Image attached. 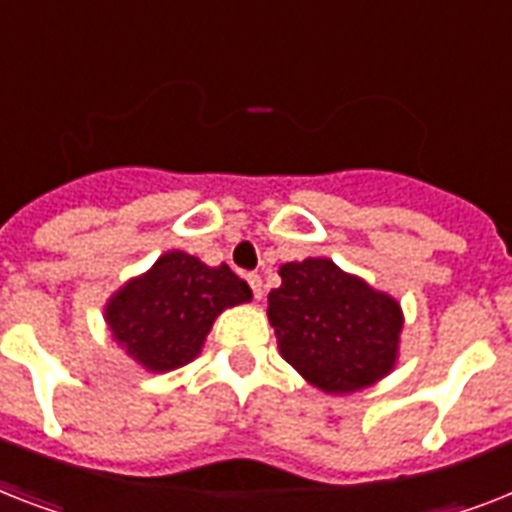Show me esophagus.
<instances>
[{"instance_id":"34e87169","label":"esophagus","mask_w":512,"mask_h":512,"mask_svg":"<svg viewBox=\"0 0 512 512\" xmlns=\"http://www.w3.org/2000/svg\"><path fill=\"white\" fill-rule=\"evenodd\" d=\"M247 281H249V287H252V292H255L257 300H263V279H260L257 273H249Z\"/></svg>"}]
</instances>
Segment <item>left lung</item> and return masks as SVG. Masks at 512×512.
<instances>
[{"label":"left lung","mask_w":512,"mask_h":512,"mask_svg":"<svg viewBox=\"0 0 512 512\" xmlns=\"http://www.w3.org/2000/svg\"><path fill=\"white\" fill-rule=\"evenodd\" d=\"M268 319L287 358L313 388L342 396L393 372L404 327L401 305L327 257L279 268Z\"/></svg>","instance_id":"1"}]
</instances>
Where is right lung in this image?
<instances>
[{"label": "right lung", "mask_w": 512, "mask_h": 512, "mask_svg": "<svg viewBox=\"0 0 512 512\" xmlns=\"http://www.w3.org/2000/svg\"><path fill=\"white\" fill-rule=\"evenodd\" d=\"M252 289L228 265L209 268L172 249L106 303L114 340L148 372H172L201 353L225 308L249 303Z\"/></svg>", "instance_id": "1"}]
</instances>
